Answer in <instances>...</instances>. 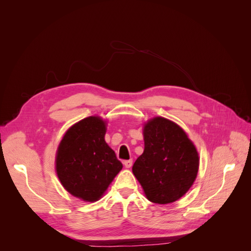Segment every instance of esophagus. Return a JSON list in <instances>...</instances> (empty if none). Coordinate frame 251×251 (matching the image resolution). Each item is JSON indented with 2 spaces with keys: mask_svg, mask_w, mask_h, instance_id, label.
<instances>
[{
  "mask_svg": "<svg viewBox=\"0 0 251 251\" xmlns=\"http://www.w3.org/2000/svg\"><path fill=\"white\" fill-rule=\"evenodd\" d=\"M124 164H125V166H126V169H130L131 166L133 165V160H132V159H130V160H126V161L124 162Z\"/></svg>",
  "mask_w": 251,
  "mask_h": 251,
  "instance_id": "obj_1",
  "label": "esophagus"
}]
</instances>
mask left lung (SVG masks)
<instances>
[{
	"label": "left lung",
	"instance_id": "1",
	"mask_svg": "<svg viewBox=\"0 0 251 251\" xmlns=\"http://www.w3.org/2000/svg\"><path fill=\"white\" fill-rule=\"evenodd\" d=\"M144 151L132 171L148 200L168 204L184 196L199 170V154L183 128L163 117L143 127Z\"/></svg>",
	"mask_w": 251,
	"mask_h": 251
}]
</instances>
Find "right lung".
<instances>
[{"label": "right lung", "mask_w": 251, "mask_h": 251, "mask_svg": "<svg viewBox=\"0 0 251 251\" xmlns=\"http://www.w3.org/2000/svg\"><path fill=\"white\" fill-rule=\"evenodd\" d=\"M105 121L90 116L73 125L60 141L55 170L67 192L86 202L100 200L123 169L104 140Z\"/></svg>", "instance_id": "add662e5"}]
</instances>
